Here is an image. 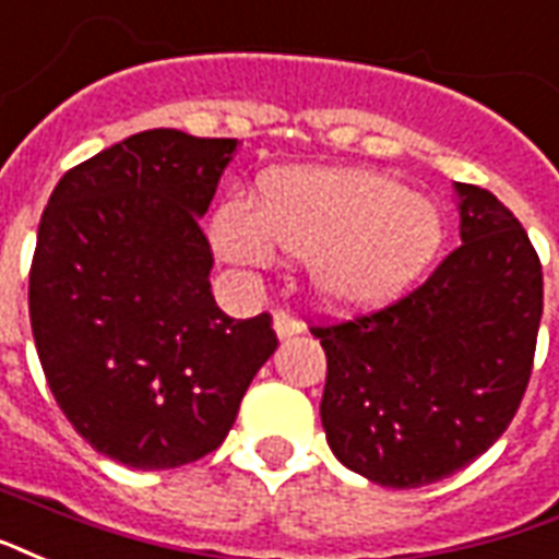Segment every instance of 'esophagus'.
<instances>
[{
	"label": "esophagus",
	"instance_id": "obj_1",
	"mask_svg": "<svg viewBox=\"0 0 559 559\" xmlns=\"http://www.w3.org/2000/svg\"><path fill=\"white\" fill-rule=\"evenodd\" d=\"M272 328H275L278 340H289V336H296L305 331V322L293 317V313H287V310H278L275 319H272Z\"/></svg>",
	"mask_w": 559,
	"mask_h": 559
}]
</instances>
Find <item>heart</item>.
<instances>
[{
	"mask_svg": "<svg viewBox=\"0 0 559 559\" xmlns=\"http://www.w3.org/2000/svg\"><path fill=\"white\" fill-rule=\"evenodd\" d=\"M213 242L246 266L272 263L275 246L308 258L310 287L328 308L374 310L431 270L445 216L374 169H287L263 178L261 211L223 204Z\"/></svg>",
	"mask_w": 559,
	"mask_h": 559,
	"instance_id": "b5f03b06",
	"label": "heart"
}]
</instances>
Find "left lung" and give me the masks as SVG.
<instances>
[{"label": "left lung", "mask_w": 559, "mask_h": 559, "mask_svg": "<svg viewBox=\"0 0 559 559\" xmlns=\"http://www.w3.org/2000/svg\"><path fill=\"white\" fill-rule=\"evenodd\" d=\"M454 193L460 246L431 278L369 317L310 328L328 357V445L381 487H425L480 457L516 416L534 366V246L489 190Z\"/></svg>", "instance_id": "left-lung-1"}]
</instances>
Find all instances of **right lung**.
Returning a JSON list of instances; mask_svg holds the SVG:
<instances>
[{
  "label": "right lung",
  "instance_id": "obj_1",
  "mask_svg": "<svg viewBox=\"0 0 559 559\" xmlns=\"http://www.w3.org/2000/svg\"><path fill=\"white\" fill-rule=\"evenodd\" d=\"M237 140L152 128L72 166L37 228L28 313L72 428L128 468L219 449L278 348L270 313L231 319L199 228Z\"/></svg>",
  "mask_w": 559,
  "mask_h": 559
}]
</instances>
